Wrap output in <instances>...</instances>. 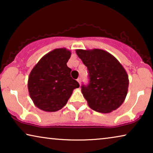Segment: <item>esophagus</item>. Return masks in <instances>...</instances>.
<instances>
[{"label": "esophagus", "mask_w": 153, "mask_h": 153, "mask_svg": "<svg viewBox=\"0 0 153 153\" xmlns=\"http://www.w3.org/2000/svg\"><path fill=\"white\" fill-rule=\"evenodd\" d=\"M77 82H78V83L79 84V85H80V83H81V78H80V77H79V78H77Z\"/></svg>", "instance_id": "34e87169"}]
</instances>
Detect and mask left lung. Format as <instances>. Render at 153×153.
Here are the masks:
<instances>
[{"label":"left lung","mask_w":153,"mask_h":153,"mask_svg":"<svg viewBox=\"0 0 153 153\" xmlns=\"http://www.w3.org/2000/svg\"><path fill=\"white\" fill-rule=\"evenodd\" d=\"M76 52L89 71V84L81 88L90 108L104 114L119 108L126 98L129 86L123 66L104 50L77 49Z\"/></svg>","instance_id":"left-lung-1"}]
</instances>
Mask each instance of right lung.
Here are the masks:
<instances>
[{"instance_id":"1","label":"right lung","mask_w":153,"mask_h":153,"mask_svg":"<svg viewBox=\"0 0 153 153\" xmlns=\"http://www.w3.org/2000/svg\"><path fill=\"white\" fill-rule=\"evenodd\" d=\"M71 53L65 48H56L41 58L28 77L27 88L34 105L43 111L53 112L67 103L73 91L79 87L71 77V69L66 63Z\"/></svg>"}]
</instances>
